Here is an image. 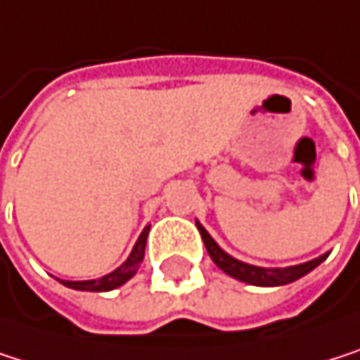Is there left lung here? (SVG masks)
Instances as JSON below:
<instances>
[{"instance_id": "left-lung-1", "label": "left lung", "mask_w": 360, "mask_h": 360, "mask_svg": "<svg viewBox=\"0 0 360 360\" xmlns=\"http://www.w3.org/2000/svg\"><path fill=\"white\" fill-rule=\"evenodd\" d=\"M198 230H200V236L205 240V247L211 255V259L215 262V266L219 270H224L228 276L240 281V283H247V285H255V287H281V285H289L302 276H306L308 272H312L316 266H321L329 253L312 259V262H306V264H300V266H289V268H262V266H253V264H245L236 257H232L230 253H226L215 240L213 236L205 230V226L200 221H196Z\"/></svg>"}]
</instances>
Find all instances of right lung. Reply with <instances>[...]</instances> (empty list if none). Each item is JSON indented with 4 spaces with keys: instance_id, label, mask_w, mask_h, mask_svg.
I'll use <instances>...</instances> for the list:
<instances>
[{
    "instance_id": "right-lung-1",
    "label": "right lung",
    "mask_w": 360,
    "mask_h": 360,
    "mask_svg": "<svg viewBox=\"0 0 360 360\" xmlns=\"http://www.w3.org/2000/svg\"><path fill=\"white\" fill-rule=\"evenodd\" d=\"M147 234H149V226L141 232V236L134 243L128 259L120 268H115L113 272H109V274H105L101 278H94V281H60V283L65 287H69V289H75V291H96V293H103V291H111V289L122 287L124 283H128L136 274V270H139V266H141V262L145 257Z\"/></svg>"
}]
</instances>
